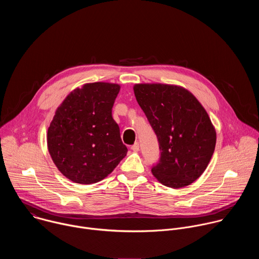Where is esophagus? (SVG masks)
I'll return each instance as SVG.
<instances>
[{
  "label": "esophagus",
  "instance_id": "obj_1",
  "mask_svg": "<svg viewBox=\"0 0 259 259\" xmlns=\"http://www.w3.org/2000/svg\"><path fill=\"white\" fill-rule=\"evenodd\" d=\"M131 150L133 152H138L139 151V143L138 142H135L133 145H131Z\"/></svg>",
  "mask_w": 259,
  "mask_h": 259
}]
</instances>
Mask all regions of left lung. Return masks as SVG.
<instances>
[{
	"instance_id": "obj_1",
	"label": "left lung",
	"mask_w": 259,
	"mask_h": 259,
	"mask_svg": "<svg viewBox=\"0 0 259 259\" xmlns=\"http://www.w3.org/2000/svg\"><path fill=\"white\" fill-rule=\"evenodd\" d=\"M136 100L157 135L160 159L152 172L164 186H190L207 168L216 132L197 98L181 87L137 84Z\"/></svg>"
}]
</instances>
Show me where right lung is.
Instances as JSON below:
<instances>
[{
	"mask_svg": "<svg viewBox=\"0 0 259 259\" xmlns=\"http://www.w3.org/2000/svg\"><path fill=\"white\" fill-rule=\"evenodd\" d=\"M119 91L117 84H86L69 93L57 108L48 129V150L69 180L98 182L125 158L127 146L112 116Z\"/></svg>",
	"mask_w": 259,
	"mask_h": 259,
	"instance_id": "1",
	"label": "right lung"
}]
</instances>
